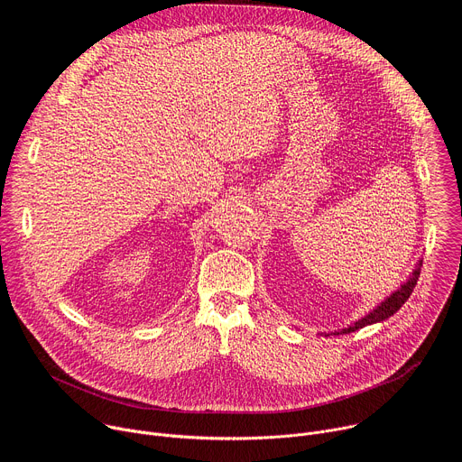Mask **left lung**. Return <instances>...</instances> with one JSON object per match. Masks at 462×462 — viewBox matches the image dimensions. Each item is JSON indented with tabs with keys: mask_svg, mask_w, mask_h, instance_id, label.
I'll list each match as a JSON object with an SVG mask.
<instances>
[{
	"mask_svg": "<svg viewBox=\"0 0 462 462\" xmlns=\"http://www.w3.org/2000/svg\"><path fill=\"white\" fill-rule=\"evenodd\" d=\"M420 267H422V261L419 259L415 269H413V273L410 274V278H408L397 291H393L383 301H380L373 310H369L365 316H362L360 319L353 321L351 325H347V327H344V328H338V331H335V333H319V337L349 335V333L358 331V328H362V327H365V325L380 323V321H385L387 318H391L394 312H397V310L408 301V298L411 296V292H413V289H415V285H417V280H419V276H420Z\"/></svg>",
	"mask_w": 462,
	"mask_h": 462,
	"instance_id": "left-lung-1",
	"label": "left lung"
}]
</instances>
